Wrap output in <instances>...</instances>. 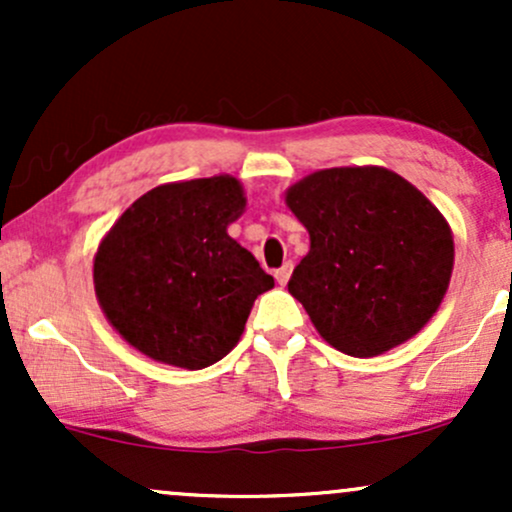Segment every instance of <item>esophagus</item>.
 <instances>
[{"mask_svg":"<svg viewBox=\"0 0 512 512\" xmlns=\"http://www.w3.org/2000/svg\"><path fill=\"white\" fill-rule=\"evenodd\" d=\"M291 272H293V264H291V262H286L284 267H279V269H276V272H274V279L279 281L281 286H286V281H289Z\"/></svg>","mask_w":512,"mask_h":512,"instance_id":"esophagus-1","label":"esophagus"}]
</instances>
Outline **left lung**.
Here are the masks:
<instances>
[{
    "instance_id": "1",
    "label": "left lung",
    "mask_w": 512,
    "mask_h": 512,
    "mask_svg": "<svg viewBox=\"0 0 512 512\" xmlns=\"http://www.w3.org/2000/svg\"><path fill=\"white\" fill-rule=\"evenodd\" d=\"M286 204L310 233L289 293L325 342L349 356H378L431 320L455 248L440 211L402 175L320 170L296 182Z\"/></svg>"
}]
</instances>
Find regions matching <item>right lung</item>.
Segmentation results:
<instances>
[{"label":"right lung","instance_id":"obj_1","mask_svg":"<svg viewBox=\"0 0 512 512\" xmlns=\"http://www.w3.org/2000/svg\"><path fill=\"white\" fill-rule=\"evenodd\" d=\"M245 197L231 175L139 197L103 238L93 284L103 313L146 356L187 370L221 361L274 279L226 233Z\"/></svg>","mask_w":512,"mask_h":512}]
</instances>
